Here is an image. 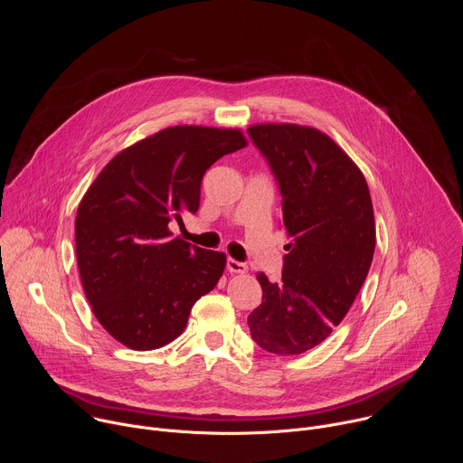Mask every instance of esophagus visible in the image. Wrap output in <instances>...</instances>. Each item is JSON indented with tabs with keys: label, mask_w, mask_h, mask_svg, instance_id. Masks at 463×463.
Returning a JSON list of instances; mask_svg holds the SVG:
<instances>
[{
	"label": "esophagus",
	"mask_w": 463,
	"mask_h": 463,
	"mask_svg": "<svg viewBox=\"0 0 463 463\" xmlns=\"http://www.w3.org/2000/svg\"><path fill=\"white\" fill-rule=\"evenodd\" d=\"M227 271H229V273H234V275H243V273H247V266H245L243 261H238V260L229 258V260H227Z\"/></svg>",
	"instance_id": "34e87169"
}]
</instances>
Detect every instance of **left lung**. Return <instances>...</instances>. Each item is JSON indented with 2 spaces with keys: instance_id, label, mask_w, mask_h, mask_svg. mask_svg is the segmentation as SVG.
<instances>
[{
  "instance_id": "1",
  "label": "left lung",
  "mask_w": 463,
  "mask_h": 463,
  "mask_svg": "<svg viewBox=\"0 0 463 463\" xmlns=\"http://www.w3.org/2000/svg\"><path fill=\"white\" fill-rule=\"evenodd\" d=\"M254 146L282 194V280L258 273L261 304L249 315L252 341L269 354L298 355L341 324L361 291L375 250L366 179L337 143L298 124H254Z\"/></svg>"
}]
</instances>
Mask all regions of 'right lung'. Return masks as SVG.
<instances>
[{
    "label": "right lung",
    "instance_id": "add662e5",
    "mask_svg": "<svg viewBox=\"0 0 463 463\" xmlns=\"http://www.w3.org/2000/svg\"><path fill=\"white\" fill-rule=\"evenodd\" d=\"M247 146L241 129L172 126L118 152L77 211L82 288L106 332L131 350L177 339L192 306L213 291L227 258L181 238L170 222L200 209L202 179Z\"/></svg>",
    "mask_w": 463,
    "mask_h": 463
}]
</instances>
